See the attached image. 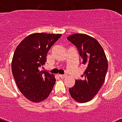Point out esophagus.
Returning <instances> with one entry per match:
<instances>
[{
    "instance_id": "esophagus-1",
    "label": "esophagus",
    "mask_w": 122,
    "mask_h": 122,
    "mask_svg": "<svg viewBox=\"0 0 122 122\" xmlns=\"http://www.w3.org/2000/svg\"><path fill=\"white\" fill-rule=\"evenodd\" d=\"M59 77H61V78H65V77H66V75H59Z\"/></svg>"
}]
</instances>
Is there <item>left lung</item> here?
I'll use <instances>...</instances> for the list:
<instances>
[{
  "instance_id": "8db88e82",
  "label": "left lung",
  "mask_w": 122,
  "mask_h": 122,
  "mask_svg": "<svg viewBox=\"0 0 122 122\" xmlns=\"http://www.w3.org/2000/svg\"><path fill=\"white\" fill-rule=\"evenodd\" d=\"M67 39L77 47L82 64L86 66L82 78L76 80L69 92L76 102H89L104 83L108 68L106 54L98 41L88 35L75 33L68 36Z\"/></svg>"
}]
</instances>
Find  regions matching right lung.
<instances>
[{"instance_id":"obj_1","label":"right lung","mask_w":122,"mask_h":122,"mask_svg":"<svg viewBox=\"0 0 122 122\" xmlns=\"http://www.w3.org/2000/svg\"><path fill=\"white\" fill-rule=\"evenodd\" d=\"M61 34L35 33L20 42L14 51L11 68L16 85L22 94L34 102L43 101L56 83L53 74L39 70L46 64L50 48Z\"/></svg>"}]
</instances>
